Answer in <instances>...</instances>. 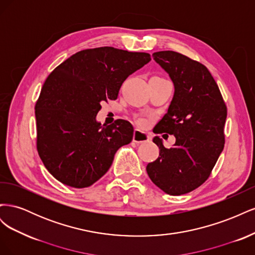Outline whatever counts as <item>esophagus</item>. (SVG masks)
<instances>
[{
    "mask_svg": "<svg viewBox=\"0 0 255 255\" xmlns=\"http://www.w3.org/2000/svg\"><path fill=\"white\" fill-rule=\"evenodd\" d=\"M150 137L149 135L142 132V130L135 128L134 129V134H133V141L136 143H142V142H146L149 141Z\"/></svg>",
    "mask_w": 255,
    "mask_h": 255,
    "instance_id": "1",
    "label": "esophagus"
}]
</instances>
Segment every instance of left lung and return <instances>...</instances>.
Listing matches in <instances>:
<instances>
[{
    "mask_svg": "<svg viewBox=\"0 0 255 255\" xmlns=\"http://www.w3.org/2000/svg\"><path fill=\"white\" fill-rule=\"evenodd\" d=\"M152 56L174 85L168 112L153 132L173 135L175 143L167 149L154 137L159 156L146 165V172L166 194L180 196L201 186L211 175L225 146L227 106L204 65L173 51Z\"/></svg>",
    "mask_w": 255,
    "mask_h": 255,
    "instance_id": "1",
    "label": "left lung"
}]
</instances>
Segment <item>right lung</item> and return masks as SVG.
Returning a JSON list of instances; mask_svg holds the SVG:
<instances>
[{"instance_id": "add662e5", "label": "right lung", "mask_w": 255, "mask_h": 255, "mask_svg": "<svg viewBox=\"0 0 255 255\" xmlns=\"http://www.w3.org/2000/svg\"><path fill=\"white\" fill-rule=\"evenodd\" d=\"M151 60L150 54L112 47L73 54L50 73L35 106L37 151L48 171L67 186L85 188L133 139L134 128L118 119L101 125V102L116 100L122 83Z\"/></svg>"}]
</instances>
